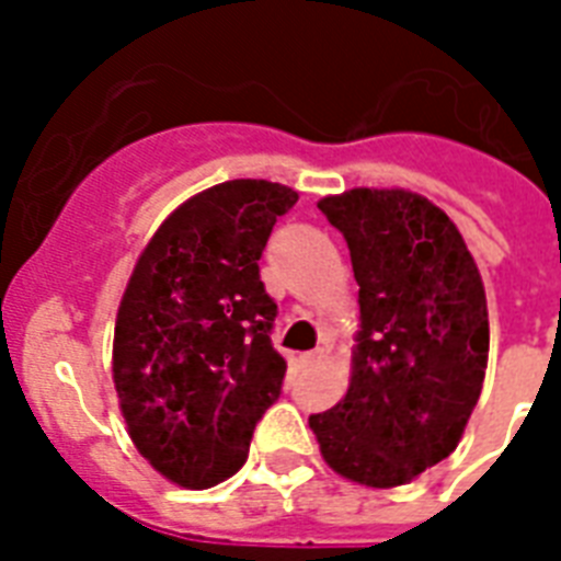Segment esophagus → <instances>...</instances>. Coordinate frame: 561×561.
Here are the masks:
<instances>
[{"label":"esophagus","mask_w":561,"mask_h":561,"mask_svg":"<svg viewBox=\"0 0 561 561\" xmlns=\"http://www.w3.org/2000/svg\"><path fill=\"white\" fill-rule=\"evenodd\" d=\"M323 350H314V352H302V355H297V364L299 367H317V364H323Z\"/></svg>","instance_id":"34e87169"}]
</instances>
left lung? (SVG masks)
<instances>
[{
  "label": "left lung",
  "mask_w": 561,
  "mask_h": 561,
  "mask_svg": "<svg viewBox=\"0 0 561 561\" xmlns=\"http://www.w3.org/2000/svg\"><path fill=\"white\" fill-rule=\"evenodd\" d=\"M350 244L360 329L350 390L308 416L341 478L404 486L462 439L489 360L486 290L460 229L404 188H350L317 203Z\"/></svg>",
  "instance_id": "1"
}]
</instances>
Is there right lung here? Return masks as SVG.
Segmentation results:
<instances>
[{"label":"right lung","mask_w":561,"mask_h":561,"mask_svg":"<svg viewBox=\"0 0 561 561\" xmlns=\"http://www.w3.org/2000/svg\"><path fill=\"white\" fill-rule=\"evenodd\" d=\"M299 201L267 180H227L180 203L145 244L113 334L127 434L162 478L209 489L247 462L255 422L279 399L276 302L259 259Z\"/></svg>","instance_id":"right-lung-1"}]
</instances>
